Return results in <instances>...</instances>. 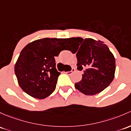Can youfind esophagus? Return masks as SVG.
I'll list each match as a JSON object with an SVG mask.
<instances>
[{
  "label": "esophagus",
  "mask_w": 131,
  "mask_h": 131,
  "mask_svg": "<svg viewBox=\"0 0 131 131\" xmlns=\"http://www.w3.org/2000/svg\"><path fill=\"white\" fill-rule=\"evenodd\" d=\"M75 68H71V71H67V72H65V73H67V75H71V74H72L73 73L75 72Z\"/></svg>",
  "instance_id": "esophagus-1"
}]
</instances>
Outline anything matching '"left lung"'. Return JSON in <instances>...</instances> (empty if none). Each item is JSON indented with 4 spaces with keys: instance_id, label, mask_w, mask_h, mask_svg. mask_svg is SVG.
Masks as SVG:
<instances>
[{
    "instance_id": "left-lung-1",
    "label": "left lung",
    "mask_w": 131,
    "mask_h": 131,
    "mask_svg": "<svg viewBox=\"0 0 131 131\" xmlns=\"http://www.w3.org/2000/svg\"><path fill=\"white\" fill-rule=\"evenodd\" d=\"M78 43L77 69L83 70L82 80L75 84L76 89L86 95L100 93L112 82L115 71V60L109 48L101 41L91 38H71ZM80 46L79 47V46Z\"/></svg>"
}]
</instances>
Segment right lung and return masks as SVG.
I'll use <instances>...</instances> for the list:
<instances>
[{
	"mask_svg": "<svg viewBox=\"0 0 131 131\" xmlns=\"http://www.w3.org/2000/svg\"><path fill=\"white\" fill-rule=\"evenodd\" d=\"M69 39L43 38L23 48L15 65V74L19 86L34 98L43 99L56 89L60 75L56 68L58 56Z\"/></svg>",
	"mask_w": 131,
	"mask_h": 131,
	"instance_id": "right-lung-1",
	"label": "right lung"
}]
</instances>
